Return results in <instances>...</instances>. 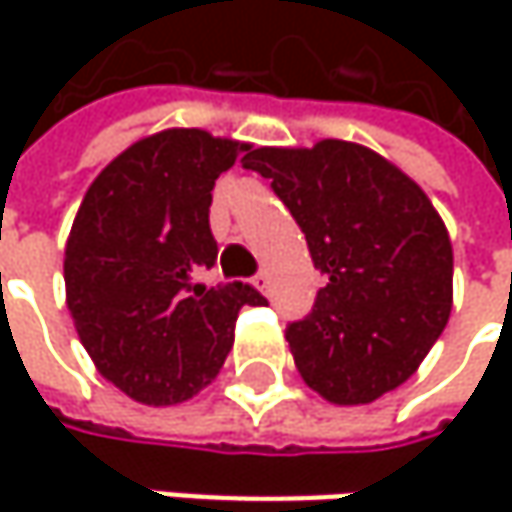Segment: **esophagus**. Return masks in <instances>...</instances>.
I'll list each match as a JSON object with an SVG mask.
<instances>
[{"label": "esophagus", "instance_id": "esophagus-1", "mask_svg": "<svg viewBox=\"0 0 512 512\" xmlns=\"http://www.w3.org/2000/svg\"><path fill=\"white\" fill-rule=\"evenodd\" d=\"M252 284H255V290H260V293H266V290H269V272H257L255 281H252Z\"/></svg>", "mask_w": 512, "mask_h": 512}]
</instances>
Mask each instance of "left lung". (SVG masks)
I'll list each match as a JSON object with an SVG mask.
<instances>
[{"label":"left lung","mask_w":512,"mask_h":512,"mask_svg":"<svg viewBox=\"0 0 512 512\" xmlns=\"http://www.w3.org/2000/svg\"><path fill=\"white\" fill-rule=\"evenodd\" d=\"M326 275L314 311L287 326L299 376L335 406L400 388L448 326L454 246L427 192L382 154L323 139L249 148Z\"/></svg>","instance_id":"8db88e82"}]
</instances>
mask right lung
I'll return each instance as SVG.
<instances>
[{"label":"right lung","instance_id":"1","mask_svg":"<svg viewBox=\"0 0 512 512\" xmlns=\"http://www.w3.org/2000/svg\"><path fill=\"white\" fill-rule=\"evenodd\" d=\"M246 142L168 127L133 142L88 186L67 246L64 299L97 373L145 406H174L216 379L243 305L234 281L198 284L216 263L213 186Z\"/></svg>","mask_w":512,"mask_h":512}]
</instances>
